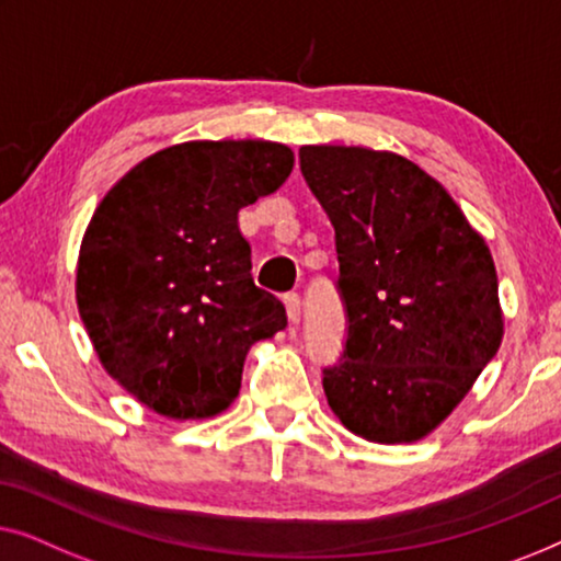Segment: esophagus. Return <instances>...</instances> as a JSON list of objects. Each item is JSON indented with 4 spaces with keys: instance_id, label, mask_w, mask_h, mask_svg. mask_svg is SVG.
Returning <instances> with one entry per match:
<instances>
[{
    "instance_id": "obj_1",
    "label": "esophagus",
    "mask_w": 561,
    "mask_h": 561,
    "mask_svg": "<svg viewBox=\"0 0 561 561\" xmlns=\"http://www.w3.org/2000/svg\"><path fill=\"white\" fill-rule=\"evenodd\" d=\"M284 307H287V318H289L291 325H299V320H302V302H299L297 291H289V295H284Z\"/></svg>"
}]
</instances>
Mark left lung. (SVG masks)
Listing matches in <instances>:
<instances>
[{"label": "left lung", "instance_id": "obj_1", "mask_svg": "<svg viewBox=\"0 0 561 561\" xmlns=\"http://www.w3.org/2000/svg\"><path fill=\"white\" fill-rule=\"evenodd\" d=\"M335 228L348 335L322 389L353 435L427 437L460 404L503 337L491 249L435 178L393 152L299 147Z\"/></svg>", "mask_w": 561, "mask_h": 561}]
</instances>
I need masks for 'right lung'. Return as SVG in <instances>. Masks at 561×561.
<instances>
[{"instance_id": "right-lung-1", "label": "right lung", "mask_w": 561, "mask_h": 561, "mask_svg": "<svg viewBox=\"0 0 561 561\" xmlns=\"http://www.w3.org/2000/svg\"><path fill=\"white\" fill-rule=\"evenodd\" d=\"M291 168L277 141H185L141 160L93 213L78 312L106 374L157 414L224 412L251 345L287 328L284 305L251 279L239 210Z\"/></svg>"}]
</instances>
